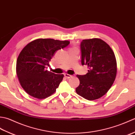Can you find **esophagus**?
I'll return each instance as SVG.
<instances>
[{"label": "esophagus", "mask_w": 135, "mask_h": 135, "mask_svg": "<svg viewBox=\"0 0 135 135\" xmlns=\"http://www.w3.org/2000/svg\"><path fill=\"white\" fill-rule=\"evenodd\" d=\"M64 76H65V78H67V79H69V78H71V77L73 76V75H70V74H64Z\"/></svg>", "instance_id": "obj_1"}]
</instances>
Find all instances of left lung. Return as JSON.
I'll list each match as a JSON object with an SVG mask.
<instances>
[{"mask_svg":"<svg viewBox=\"0 0 135 135\" xmlns=\"http://www.w3.org/2000/svg\"><path fill=\"white\" fill-rule=\"evenodd\" d=\"M81 63L88 73L77 75L79 85L76 92L88 100L98 99L111 87L117 75V61L110 46L99 38L84 39L81 44Z\"/></svg>","mask_w":135,"mask_h":135,"instance_id":"8db88e82","label":"left lung"}]
</instances>
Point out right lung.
Masks as SVG:
<instances>
[{
  "mask_svg": "<svg viewBox=\"0 0 135 135\" xmlns=\"http://www.w3.org/2000/svg\"><path fill=\"white\" fill-rule=\"evenodd\" d=\"M68 41L38 39L22 49L17 60L16 73L24 90L35 98L45 99L56 91L64 77L45 70L56 51L67 46Z\"/></svg>",
  "mask_w": 135,
  "mask_h": 135,
  "instance_id": "1",
  "label": "right lung"
}]
</instances>
